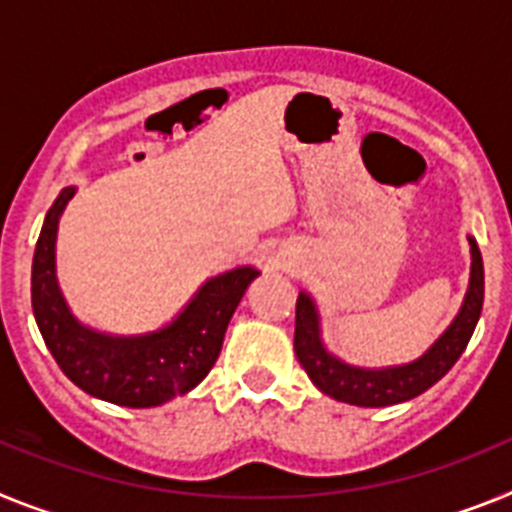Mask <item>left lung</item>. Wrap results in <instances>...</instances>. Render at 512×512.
Listing matches in <instances>:
<instances>
[{
  "mask_svg": "<svg viewBox=\"0 0 512 512\" xmlns=\"http://www.w3.org/2000/svg\"><path fill=\"white\" fill-rule=\"evenodd\" d=\"M471 244V275L469 291L464 296L461 311L446 332L420 355L417 361L404 366L386 368H358L340 361L324 348L319 335V314L309 293H299L296 299V332H293V350L296 358L309 373L319 391L337 402H348L355 407H389V404L407 402L417 394L428 391L430 386L446 376L459 361L477 327L484 301V268L477 242Z\"/></svg>",
  "mask_w": 512,
  "mask_h": 512,
  "instance_id": "obj_1",
  "label": "left lung"
}]
</instances>
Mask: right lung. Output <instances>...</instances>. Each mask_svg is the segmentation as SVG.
<instances>
[{"label":"right lung","mask_w":512,"mask_h":512,"mask_svg":"<svg viewBox=\"0 0 512 512\" xmlns=\"http://www.w3.org/2000/svg\"><path fill=\"white\" fill-rule=\"evenodd\" d=\"M77 188H64L48 208L33 255V314L61 371L82 391L121 407H159L188 394L213 368L226 327L260 270L208 278L167 327L146 335H105L77 322L56 281V231Z\"/></svg>","instance_id":"obj_1"}]
</instances>
